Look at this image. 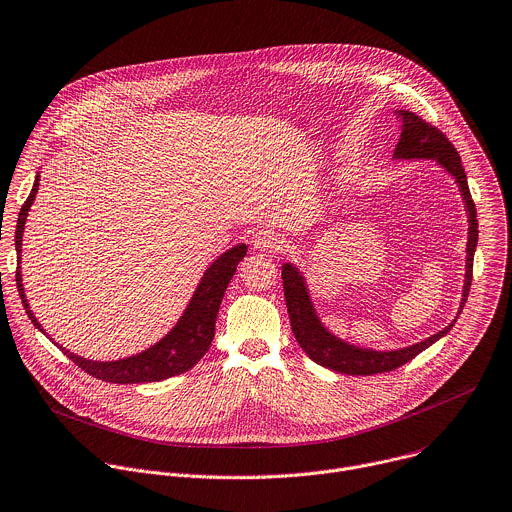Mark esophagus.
<instances>
[{"instance_id": "esophagus-1", "label": "esophagus", "mask_w": 512, "mask_h": 512, "mask_svg": "<svg viewBox=\"0 0 512 512\" xmlns=\"http://www.w3.org/2000/svg\"><path fill=\"white\" fill-rule=\"evenodd\" d=\"M253 249L257 251H263V253H281L285 251L287 247V241L283 235L275 233V231H269V229H259L255 235H253Z\"/></svg>"}]
</instances>
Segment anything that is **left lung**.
Instances as JSON below:
<instances>
[{
  "label": "left lung",
  "instance_id": "8db88e82",
  "mask_svg": "<svg viewBox=\"0 0 512 512\" xmlns=\"http://www.w3.org/2000/svg\"><path fill=\"white\" fill-rule=\"evenodd\" d=\"M398 118L402 120V132L398 146L394 150V158H432L438 164H442L448 173L454 177L466 213H468V243H466V273H464V289H462V303L458 309V315L466 303L470 283H472V263H474V251L478 241V221H476V207L470 197L466 173L462 168L458 150L454 144L442 134L436 126L428 124L420 116H416L410 110H396ZM283 277V291H285V303L287 313L291 321V331L297 339V344L303 348V352L319 366H325L333 372L348 374V376H374L392 372L406 362L414 360L420 352L430 348L440 337H444L454 321L446 325L442 331L426 337L424 342H418L410 348L392 350V352H376L360 346H352L344 339L335 337L331 331L325 329V325L319 321L315 307L311 303L307 285L299 269L291 263H285L281 267Z\"/></svg>",
  "mask_w": 512,
  "mask_h": 512
}]
</instances>
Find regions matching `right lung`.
I'll return each instance as SVG.
<instances>
[{
  "label": "right lung",
  "mask_w": 512,
  "mask_h": 512,
  "mask_svg": "<svg viewBox=\"0 0 512 512\" xmlns=\"http://www.w3.org/2000/svg\"><path fill=\"white\" fill-rule=\"evenodd\" d=\"M38 187H40V173L36 175L34 189L20 211V219H18V227H16V251H18L20 259H22L24 227L28 221V211L34 205ZM245 255H247V245L241 243V245H235L233 249L225 251L217 261H213V265L205 271L197 291L193 293V297H191L185 313L177 321V325L170 329L160 339V342H156L142 354H136V356H130L124 360H116V362H94V360H84V358L72 354L70 350L58 346L56 342L54 344L78 368H82L86 374H90L102 382L144 384V382H160L166 378L185 374L211 348V342L215 337V321H217V313H219L225 289H227L229 281L233 279L239 261ZM16 283H18V291H20V297H22L28 317L42 333H46L44 327L38 323L36 315L32 313L30 303L26 299L20 267L16 271Z\"/></svg>",
  "instance_id": "right-lung-1"
}]
</instances>
